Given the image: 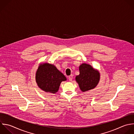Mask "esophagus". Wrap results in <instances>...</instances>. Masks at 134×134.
Returning <instances> with one entry per match:
<instances>
[{
  "mask_svg": "<svg viewBox=\"0 0 134 134\" xmlns=\"http://www.w3.org/2000/svg\"><path fill=\"white\" fill-rule=\"evenodd\" d=\"M73 75L72 74H71V75H70V76H69L68 79H69V81H72V80H73Z\"/></svg>",
  "mask_w": 134,
  "mask_h": 134,
  "instance_id": "esophagus-1",
  "label": "esophagus"
}]
</instances>
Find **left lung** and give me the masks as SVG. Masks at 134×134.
I'll return each instance as SVG.
<instances>
[{
    "mask_svg": "<svg viewBox=\"0 0 134 134\" xmlns=\"http://www.w3.org/2000/svg\"><path fill=\"white\" fill-rule=\"evenodd\" d=\"M80 74L75 77L81 90L86 92L95 88L98 84L100 74L90 64L83 63L79 66Z\"/></svg>",
    "mask_w": 134,
    "mask_h": 134,
    "instance_id": "obj_1",
    "label": "left lung"
}]
</instances>
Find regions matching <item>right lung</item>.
I'll use <instances>...</instances> for the list:
<instances>
[{
    "instance_id": "1",
    "label": "right lung",
    "mask_w": 134,
    "mask_h": 134,
    "mask_svg": "<svg viewBox=\"0 0 134 134\" xmlns=\"http://www.w3.org/2000/svg\"><path fill=\"white\" fill-rule=\"evenodd\" d=\"M66 80V77L53 64H40L36 74L38 86L46 92L54 94L59 90L61 83Z\"/></svg>"
}]
</instances>
